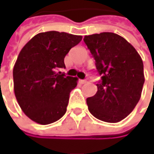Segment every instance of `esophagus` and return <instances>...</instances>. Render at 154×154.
Listing matches in <instances>:
<instances>
[{
  "mask_svg": "<svg viewBox=\"0 0 154 154\" xmlns=\"http://www.w3.org/2000/svg\"><path fill=\"white\" fill-rule=\"evenodd\" d=\"M79 82H80V84H86L87 81H86V80H79Z\"/></svg>",
  "mask_w": 154,
  "mask_h": 154,
  "instance_id": "esophagus-1",
  "label": "esophagus"
}]
</instances>
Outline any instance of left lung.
<instances>
[{
	"label": "left lung",
	"mask_w": 154,
	"mask_h": 154,
	"mask_svg": "<svg viewBox=\"0 0 154 154\" xmlns=\"http://www.w3.org/2000/svg\"><path fill=\"white\" fill-rule=\"evenodd\" d=\"M101 81L94 96L86 98L93 116L106 122L124 119L139 102L145 81L143 62L136 50L113 32L85 36Z\"/></svg>",
	"instance_id": "1"
}]
</instances>
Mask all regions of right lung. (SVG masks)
<instances>
[{"mask_svg":"<svg viewBox=\"0 0 154 154\" xmlns=\"http://www.w3.org/2000/svg\"><path fill=\"white\" fill-rule=\"evenodd\" d=\"M81 39L67 32H41L20 52L13 71L14 94L23 112L35 122L50 124L66 113L78 80L59 69L65 68V56Z\"/></svg>","mask_w":154,"mask_h":154,"instance_id":"add662e5","label":"right lung"}]
</instances>
